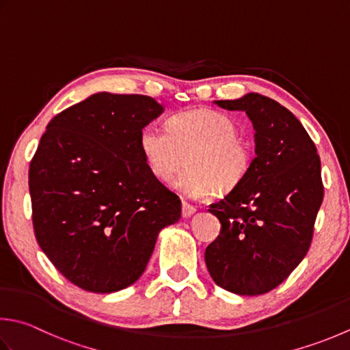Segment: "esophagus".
<instances>
[{
    "label": "esophagus",
    "mask_w": 350,
    "mask_h": 350,
    "mask_svg": "<svg viewBox=\"0 0 350 350\" xmlns=\"http://www.w3.org/2000/svg\"><path fill=\"white\" fill-rule=\"evenodd\" d=\"M197 208L193 206V204H189L188 202H182V217L183 218H191L196 214Z\"/></svg>",
    "instance_id": "obj_1"
}]
</instances>
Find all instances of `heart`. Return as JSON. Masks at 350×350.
Listing matches in <instances>:
<instances>
[{
  "label": "heart",
  "instance_id": "obj_1",
  "mask_svg": "<svg viewBox=\"0 0 350 350\" xmlns=\"http://www.w3.org/2000/svg\"><path fill=\"white\" fill-rule=\"evenodd\" d=\"M238 129L228 115L196 109L171 116L165 126L152 122L142 129L139 148L157 180L170 183L185 165L177 182L183 193L208 198L220 188H237L250 167V150L239 139Z\"/></svg>",
  "mask_w": 350,
  "mask_h": 350
}]
</instances>
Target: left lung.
I'll return each mask as SVG.
<instances>
[{
	"label": "left lung",
	"mask_w": 350,
	"mask_h": 350,
	"mask_svg": "<svg viewBox=\"0 0 350 350\" xmlns=\"http://www.w3.org/2000/svg\"><path fill=\"white\" fill-rule=\"evenodd\" d=\"M243 111L255 129L247 174L209 212L220 235L204 252L214 282L241 296L276 288L310 250L323 183L317 148L288 109L261 94L215 101Z\"/></svg>",
	"instance_id": "obj_1"
}]
</instances>
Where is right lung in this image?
Listing matches in <instances>:
<instances>
[{
    "label": "right lung",
    "mask_w": 350,
    "mask_h": 350,
    "mask_svg": "<svg viewBox=\"0 0 350 350\" xmlns=\"http://www.w3.org/2000/svg\"><path fill=\"white\" fill-rule=\"evenodd\" d=\"M163 106L147 95L98 92L48 122L30 162L33 228L70 282L91 293L127 288L146 270L182 202L150 173L139 135Z\"/></svg>",
    "instance_id": "right-lung-1"
}]
</instances>
